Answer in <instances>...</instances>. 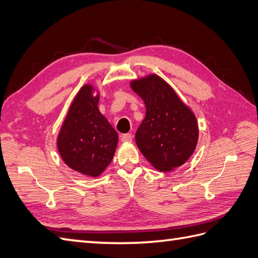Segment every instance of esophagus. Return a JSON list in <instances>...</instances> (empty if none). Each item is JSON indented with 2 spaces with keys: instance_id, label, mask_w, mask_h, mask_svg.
Wrapping results in <instances>:
<instances>
[{
  "instance_id": "esophagus-1",
  "label": "esophagus",
  "mask_w": 258,
  "mask_h": 258,
  "mask_svg": "<svg viewBox=\"0 0 258 258\" xmlns=\"http://www.w3.org/2000/svg\"><path fill=\"white\" fill-rule=\"evenodd\" d=\"M121 141L122 142H130L133 141V135L131 134H124L121 136Z\"/></svg>"
}]
</instances>
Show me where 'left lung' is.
I'll list each match as a JSON object with an SVG mask.
<instances>
[{
  "instance_id": "8db88e82",
  "label": "left lung",
  "mask_w": 258,
  "mask_h": 258,
  "mask_svg": "<svg viewBox=\"0 0 258 258\" xmlns=\"http://www.w3.org/2000/svg\"><path fill=\"white\" fill-rule=\"evenodd\" d=\"M130 86L147 109L136 133V143L144 158L160 172L183 165L198 142L196 116L159 75L134 80Z\"/></svg>"
}]
</instances>
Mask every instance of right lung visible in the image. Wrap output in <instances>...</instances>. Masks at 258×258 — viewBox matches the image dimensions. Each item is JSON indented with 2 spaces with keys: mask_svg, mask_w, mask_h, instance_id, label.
<instances>
[{
  "mask_svg": "<svg viewBox=\"0 0 258 258\" xmlns=\"http://www.w3.org/2000/svg\"><path fill=\"white\" fill-rule=\"evenodd\" d=\"M85 84L74 97L61 125L56 147L66 164L86 176L97 177L114 158L118 134L98 109L99 94Z\"/></svg>",
  "mask_w": 258,
  "mask_h": 258,
  "instance_id": "obj_1",
  "label": "right lung"
}]
</instances>
